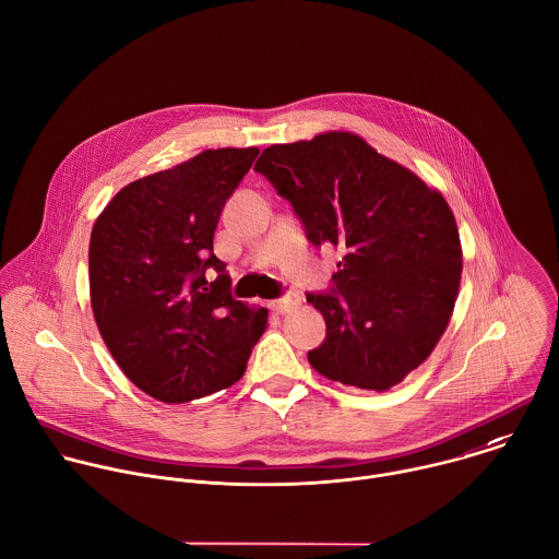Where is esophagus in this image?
Instances as JSON below:
<instances>
[{"label": "esophagus", "mask_w": 559, "mask_h": 559, "mask_svg": "<svg viewBox=\"0 0 559 559\" xmlns=\"http://www.w3.org/2000/svg\"><path fill=\"white\" fill-rule=\"evenodd\" d=\"M298 305H300V296H298V294H287V296L274 300V309H276L278 313H287V311H292V309L298 307Z\"/></svg>", "instance_id": "obj_1"}]
</instances>
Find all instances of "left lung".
Listing matches in <instances>:
<instances>
[{"label": "left lung", "mask_w": 559, "mask_h": 559, "mask_svg": "<svg viewBox=\"0 0 559 559\" xmlns=\"http://www.w3.org/2000/svg\"><path fill=\"white\" fill-rule=\"evenodd\" d=\"M316 246L344 252L329 292L307 294L326 337L320 376L389 391L437 346L461 283V239L441 193L359 135L331 131L267 146L254 164Z\"/></svg>", "instance_id": "1"}]
</instances>
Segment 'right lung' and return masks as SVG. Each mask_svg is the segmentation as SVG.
<instances>
[{
    "mask_svg": "<svg viewBox=\"0 0 559 559\" xmlns=\"http://www.w3.org/2000/svg\"><path fill=\"white\" fill-rule=\"evenodd\" d=\"M257 155V146L202 151L124 186L94 224L98 331L122 373L164 404L239 382L265 331L267 309L233 298L226 263L213 252L219 215Z\"/></svg>",
    "mask_w": 559,
    "mask_h": 559,
    "instance_id": "1",
    "label": "right lung"
}]
</instances>
